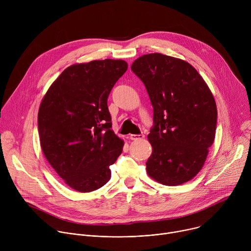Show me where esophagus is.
Instances as JSON below:
<instances>
[{
    "label": "esophagus",
    "instance_id": "esophagus-1",
    "mask_svg": "<svg viewBox=\"0 0 251 251\" xmlns=\"http://www.w3.org/2000/svg\"><path fill=\"white\" fill-rule=\"evenodd\" d=\"M144 137H145V135H143V134H139V135H134V134H132V135H130V139H131V140H134V141L141 140V139H143Z\"/></svg>",
    "mask_w": 251,
    "mask_h": 251
}]
</instances>
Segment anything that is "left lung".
Instances as JSON below:
<instances>
[{
    "mask_svg": "<svg viewBox=\"0 0 251 251\" xmlns=\"http://www.w3.org/2000/svg\"><path fill=\"white\" fill-rule=\"evenodd\" d=\"M131 69L145 84L154 111L148 175L166 186L189 182L202 168L216 136L212 93L196 68L180 58L149 53Z\"/></svg>",
    "mask_w": 251,
    "mask_h": 251,
    "instance_id": "left-lung-1",
    "label": "left lung"
}]
</instances>
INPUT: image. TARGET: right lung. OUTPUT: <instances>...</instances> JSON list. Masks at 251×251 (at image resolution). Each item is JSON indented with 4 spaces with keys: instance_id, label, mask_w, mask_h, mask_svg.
<instances>
[{
    "instance_id": "1",
    "label": "right lung",
    "mask_w": 251,
    "mask_h": 251,
    "mask_svg": "<svg viewBox=\"0 0 251 251\" xmlns=\"http://www.w3.org/2000/svg\"><path fill=\"white\" fill-rule=\"evenodd\" d=\"M128 64L92 60L64 69L42 100L39 134L45 157L71 189L89 193L111 177L124 142L111 130L107 99Z\"/></svg>"
}]
</instances>
